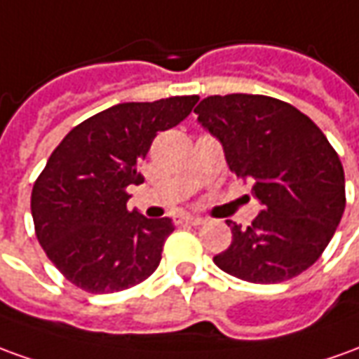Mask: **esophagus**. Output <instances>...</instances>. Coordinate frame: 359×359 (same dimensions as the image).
I'll return each instance as SVG.
<instances>
[{
  "label": "esophagus",
  "instance_id": "34e87169",
  "mask_svg": "<svg viewBox=\"0 0 359 359\" xmlns=\"http://www.w3.org/2000/svg\"><path fill=\"white\" fill-rule=\"evenodd\" d=\"M180 223H184V225H202L204 219L202 217H198V215H184V217H180Z\"/></svg>",
  "mask_w": 359,
  "mask_h": 359
}]
</instances>
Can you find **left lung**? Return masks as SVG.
Returning a JSON list of instances; mask_svg holds the SVG:
<instances>
[{
  "instance_id": "8db88e82",
  "label": "left lung",
  "mask_w": 359,
  "mask_h": 359,
  "mask_svg": "<svg viewBox=\"0 0 359 359\" xmlns=\"http://www.w3.org/2000/svg\"><path fill=\"white\" fill-rule=\"evenodd\" d=\"M194 112L223 145L229 169L255 180L262 204L249 227L227 222L233 241L214 262L252 284L299 276L319 260L344 214L338 154L309 116L272 97L214 95Z\"/></svg>"
}]
</instances>
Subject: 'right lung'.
<instances>
[{
  "label": "right lung",
  "mask_w": 359,
  "mask_h": 359,
  "mask_svg": "<svg viewBox=\"0 0 359 359\" xmlns=\"http://www.w3.org/2000/svg\"><path fill=\"white\" fill-rule=\"evenodd\" d=\"M196 102L190 95L114 104L77 124L52 151L32 187L31 212L40 247L72 284L122 292L159 266L172 222L130 212L126 188L144 182L137 165L155 136Z\"/></svg>",
  "instance_id": "right-lung-1"
}]
</instances>
